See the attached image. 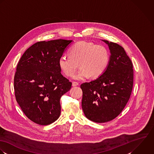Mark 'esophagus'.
Segmentation results:
<instances>
[{"label": "esophagus", "mask_w": 154, "mask_h": 154, "mask_svg": "<svg viewBox=\"0 0 154 154\" xmlns=\"http://www.w3.org/2000/svg\"><path fill=\"white\" fill-rule=\"evenodd\" d=\"M79 84L78 82H73L72 83V86H78Z\"/></svg>", "instance_id": "34e87169"}]
</instances>
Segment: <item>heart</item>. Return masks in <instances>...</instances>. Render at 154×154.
<instances>
[{"label":"heart","instance_id":"1","mask_svg":"<svg viewBox=\"0 0 154 154\" xmlns=\"http://www.w3.org/2000/svg\"><path fill=\"white\" fill-rule=\"evenodd\" d=\"M69 56L63 55L58 64L62 72L67 77H72L79 68L81 70L74 77L82 80L91 77H99L106 70L109 55L108 49L102 45L92 42H80L73 45L69 51Z\"/></svg>","mask_w":154,"mask_h":154}]
</instances>
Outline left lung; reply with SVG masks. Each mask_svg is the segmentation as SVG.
Wrapping results in <instances>:
<instances>
[{"label":"left lung","instance_id":"obj_1","mask_svg":"<svg viewBox=\"0 0 154 154\" xmlns=\"http://www.w3.org/2000/svg\"><path fill=\"white\" fill-rule=\"evenodd\" d=\"M102 41L108 45L111 53L108 66L99 77L80 86L85 116L99 123L111 121L122 112L133 85V64L124 48L117 43Z\"/></svg>","mask_w":154,"mask_h":154}]
</instances>
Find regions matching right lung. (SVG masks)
I'll return each mask as SVG.
<instances>
[{
    "label": "right lung",
    "instance_id": "obj_1",
    "mask_svg": "<svg viewBox=\"0 0 154 154\" xmlns=\"http://www.w3.org/2000/svg\"><path fill=\"white\" fill-rule=\"evenodd\" d=\"M72 40L38 42L26 50L14 77L16 100L34 123L46 125L61 114L60 99L72 83L61 73L58 61Z\"/></svg>",
    "mask_w": 154,
    "mask_h": 154
}]
</instances>
